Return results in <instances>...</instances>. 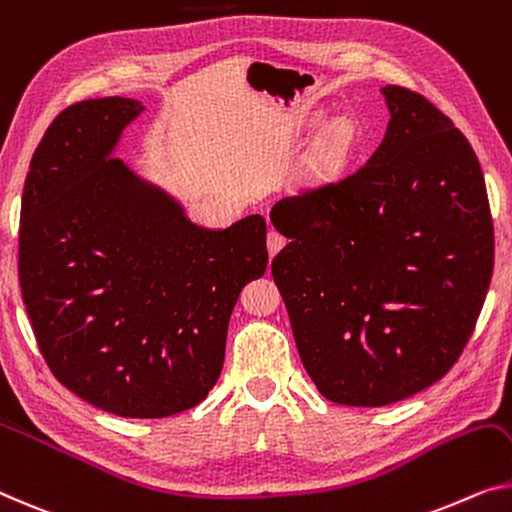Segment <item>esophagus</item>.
I'll return each instance as SVG.
<instances>
[{
  "instance_id": "esophagus-1",
  "label": "esophagus",
  "mask_w": 512,
  "mask_h": 512,
  "mask_svg": "<svg viewBox=\"0 0 512 512\" xmlns=\"http://www.w3.org/2000/svg\"><path fill=\"white\" fill-rule=\"evenodd\" d=\"M285 243H287V239L278 230H269V234H266V248H269L271 255H276L278 250L285 246Z\"/></svg>"
}]
</instances>
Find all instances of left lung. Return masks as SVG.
I'll list each match as a JSON object with an SVG mask.
<instances>
[{
	"label": "left lung",
	"mask_w": 512,
	"mask_h": 512,
	"mask_svg": "<svg viewBox=\"0 0 512 512\" xmlns=\"http://www.w3.org/2000/svg\"><path fill=\"white\" fill-rule=\"evenodd\" d=\"M391 121L338 181L285 197L289 243L271 273L303 368L326 400L384 407L453 368L494 269L480 163L453 121L407 87L381 89Z\"/></svg>",
	"instance_id": "8db88e82"
}]
</instances>
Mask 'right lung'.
Instances as JSON below:
<instances>
[{
  "instance_id": "1",
  "label": "right lung",
  "mask_w": 512,
  "mask_h": 512,
  "mask_svg": "<svg viewBox=\"0 0 512 512\" xmlns=\"http://www.w3.org/2000/svg\"><path fill=\"white\" fill-rule=\"evenodd\" d=\"M140 112L110 96L57 114L22 190L18 276L59 384L110 414L165 418L216 386L234 303L269 253L262 216L202 230L108 158Z\"/></svg>"
}]
</instances>
